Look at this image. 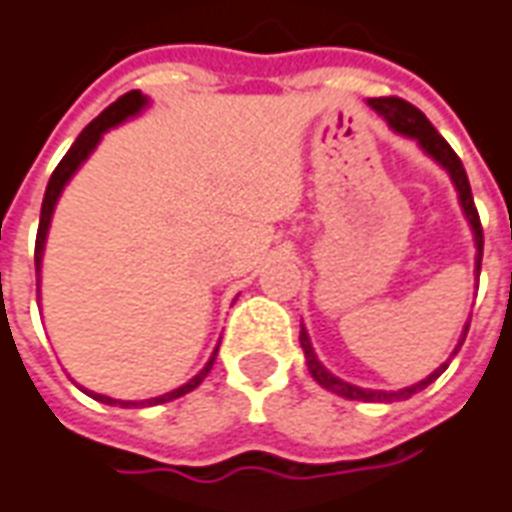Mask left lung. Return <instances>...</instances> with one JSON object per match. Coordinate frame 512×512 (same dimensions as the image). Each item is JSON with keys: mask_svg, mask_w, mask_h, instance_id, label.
Returning a JSON list of instances; mask_svg holds the SVG:
<instances>
[{"mask_svg": "<svg viewBox=\"0 0 512 512\" xmlns=\"http://www.w3.org/2000/svg\"><path fill=\"white\" fill-rule=\"evenodd\" d=\"M370 108L376 111V114H382L387 119V125L398 133H404V136H410V139H418V144L424 147L426 153L432 155L438 164L449 169L451 181L457 186V192H460V203H463V211L468 222H471V228H474V239H477V270L482 267V222H479V211L474 206V195H471V183H468V175H465L463 161H460V155L451 150V144L440 136L438 130L432 128V122L426 119L415 105H410L407 100H401V97H376V100H370ZM465 334H468V326L463 331V340ZM460 340V345H463ZM301 348H303V357H306V365H309V373H312V379H315L320 387H326L331 393H337V396L351 398V401H401V398H410L412 393H418V390H424L426 384H432L438 379L443 370L449 368V362L446 365H440L432 376H426L424 382L412 384V387H404V390H398V393H384V390H362V387H354V384L343 382V379H337L334 373L323 368L320 362H317L315 351H312V343H309V337H306V331L301 329Z\"/></svg>", "mask_w": 512, "mask_h": 512, "instance_id": "obj_1", "label": "left lung"}]
</instances>
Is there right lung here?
<instances>
[{
	"label": "right lung",
	"instance_id": "right-lung-1",
	"mask_svg": "<svg viewBox=\"0 0 512 512\" xmlns=\"http://www.w3.org/2000/svg\"><path fill=\"white\" fill-rule=\"evenodd\" d=\"M144 97L142 91H128V94H122L119 100L114 102V105H108L105 111H102L94 122H88L86 128H83V133L74 139V144L69 147V153L63 155L61 164L55 167V172H52V178H49L47 183V195H44V203H41V222H38V236H35V276L41 273V253H44V239H47V228H49V220H52V209H55V203H58V195H61V189L66 186V181L74 175V169L80 167L83 161L88 158V153L97 147V142H100V136L105 133L108 128H114V125H119L122 119H128V116H133L136 111H142L144 105ZM211 365H214V357L209 359V365L197 373L192 382H186L183 387H178V390H172V393H164V396L158 398H150V401H139V404H164V401H172V398H181L186 396L189 390H195L197 384L203 382L206 376H209ZM88 396H94L97 401H105V404H122V407H136V401H114V398L108 396H97V393H88Z\"/></svg>",
	"mask_w": 512,
	"mask_h": 512
}]
</instances>
